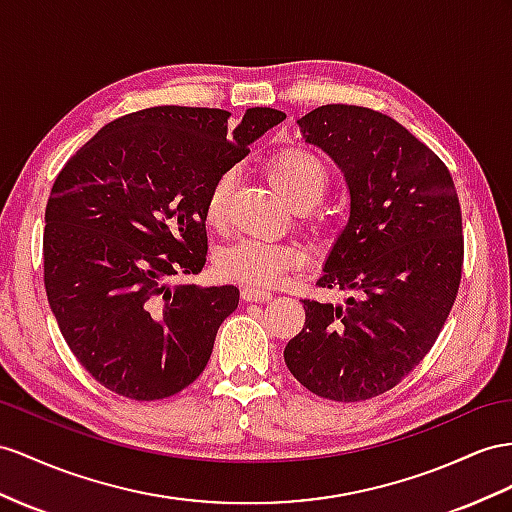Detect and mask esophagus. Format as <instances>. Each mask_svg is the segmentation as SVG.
<instances>
[{
	"mask_svg": "<svg viewBox=\"0 0 512 512\" xmlns=\"http://www.w3.org/2000/svg\"><path fill=\"white\" fill-rule=\"evenodd\" d=\"M242 298L246 303H264V300H272V294L264 290H253V287H242Z\"/></svg>",
	"mask_w": 512,
	"mask_h": 512,
	"instance_id": "1",
	"label": "esophagus"
}]
</instances>
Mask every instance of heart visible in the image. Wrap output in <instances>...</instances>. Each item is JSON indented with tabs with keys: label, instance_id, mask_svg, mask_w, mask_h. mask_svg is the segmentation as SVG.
I'll return each instance as SVG.
<instances>
[{
	"label": "heart",
	"instance_id": "b5f03b06",
	"mask_svg": "<svg viewBox=\"0 0 512 512\" xmlns=\"http://www.w3.org/2000/svg\"><path fill=\"white\" fill-rule=\"evenodd\" d=\"M268 179L283 199L303 209L322 199L329 188V170L320 157L309 149H285L268 162ZM235 170H225L207 192L205 222L212 229H222L229 218V201ZM311 229H322V220L313 218ZM307 255L294 244H270L259 240H242L225 248L216 257V270L222 279L240 283L253 290H270L281 285L287 274L305 266Z\"/></svg>",
	"mask_w": 512,
	"mask_h": 512
}]
</instances>
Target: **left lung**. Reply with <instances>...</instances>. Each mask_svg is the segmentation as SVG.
Instances as JSON below:
<instances>
[{
	"label": "left lung",
	"mask_w": 512,
	"mask_h": 512,
	"mask_svg": "<svg viewBox=\"0 0 512 512\" xmlns=\"http://www.w3.org/2000/svg\"><path fill=\"white\" fill-rule=\"evenodd\" d=\"M350 190V220L318 287L344 305L303 300L285 365L320 398L361 402L396 387L443 329L463 274V218L448 166L391 116L331 103L298 121Z\"/></svg>",
	"instance_id": "8db88e82"
}]
</instances>
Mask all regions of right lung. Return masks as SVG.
<instances>
[{"instance_id":"obj_1","label":"right lung","mask_w":512,"mask_h":512,"mask_svg":"<svg viewBox=\"0 0 512 512\" xmlns=\"http://www.w3.org/2000/svg\"><path fill=\"white\" fill-rule=\"evenodd\" d=\"M157 106L101 127L69 157L45 209L49 307L97 383L131 400H162L205 370L233 285H173L207 259L205 199L285 114Z\"/></svg>"}]
</instances>
